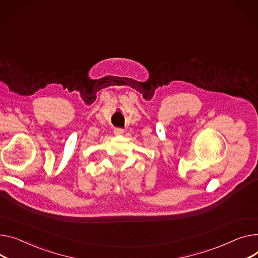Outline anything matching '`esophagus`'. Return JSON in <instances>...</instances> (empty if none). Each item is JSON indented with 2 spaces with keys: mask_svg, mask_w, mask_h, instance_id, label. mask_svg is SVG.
Segmentation results:
<instances>
[{
  "mask_svg": "<svg viewBox=\"0 0 258 258\" xmlns=\"http://www.w3.org/2000/svg\"><path fill=\"white\" fill-rule=\"evenodd\" d=\"M123 133H124V131L122 128H118V127L114 128V135L115 136H121V135H123Z\"/></svg>",
  "mask_w": 258,
  "mask_h": 258,
  "instance_id": "obj_1",
  "label": "esophagus"
}]
</instances>
